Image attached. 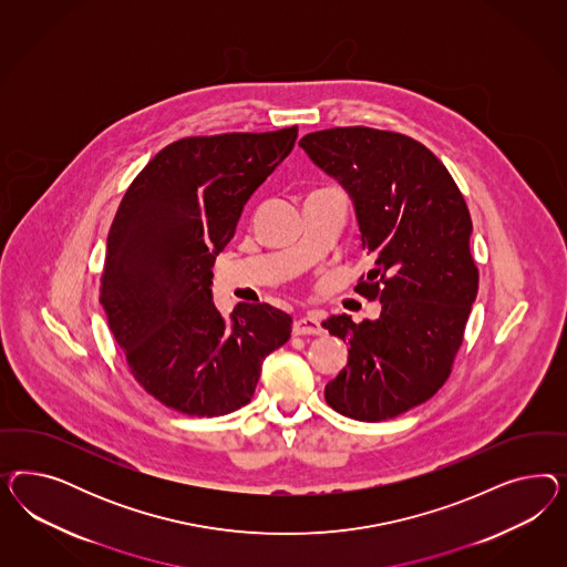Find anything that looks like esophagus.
<instances>
[{"instance_id":"esophagus-1","label":"esophagus","mask_w":567,"mask_h":567,"mask_svg":"<svg viewBox=\"0 0 567 567\" xmlns=\"http://www.w3.org/2000/svg\"><path fill=\"white\" fill-rule=\"evenodd\" d=\"M292 332L295 334H322L324 328L320 327L318 318L316 316H299L295 322H292Z\"/></svg>"}]
</instances>
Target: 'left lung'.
Masks as SVG:
<instances>
[{"label":"left lung","mask_w":567,"mask_h":567,"mask_svg":"<svg viewBox=\"0 0 567 567\" xmlns=\"http://www.w3.org/2000/svg\"><path fill=\"white\" fill-rule=\"evenodd\" d=\"M339 181L374 268L355 291L382 303L378 320L322 322L349 343L324 389L334 412L380 422L429 401L451 374L478 292L464 195L436 155L401 133L344 126L299 141Z\"/></svg>","instance_id":"left-lung-1"}]
</instances>
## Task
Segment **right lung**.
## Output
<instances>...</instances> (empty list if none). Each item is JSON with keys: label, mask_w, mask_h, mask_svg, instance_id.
I'll list each match as a JSON object with an SVG mask.
<instances>
[{"label": "right lung", "mask_w": 567, "mask_h": 567, "mask_svg": "<svg viewBox=\"0 0 567 567\" xmlns=\"http://www.w3.org/2000/svg\"><path fill=\"white\" fill-rule=\"evenodd\" d=\"M295 138L297 126L174 141L122 197L100 303L131 374L171 410L214 417L247 405L261 363L291 337V316L270 303H239L224 320L209 287L243 207Z\"/></svg>", "instance_id": "right-lung-1"}]
</instances>
